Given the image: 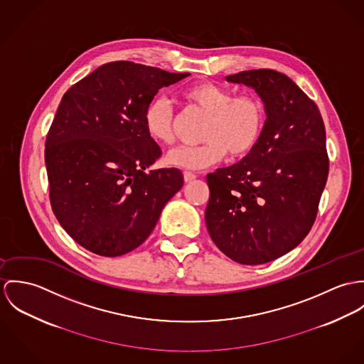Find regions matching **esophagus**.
<instances>
[{
    "mask_svg": "<svg viewBox=\"0 0 364 364\" xmlns=\"http://www.w3.org/2000/svg\"><path fill=\"white\" fill-rule=\"evenodd\" d=\"M197 178V174H194V173H191V171H184V181L186 183H191V181H194Z\"/></svg>",
    "mask_w": 364,
    "mask_h": 364,
    "instance_id": "obj_1",
    "label": "esophagus"
}]
</instances>
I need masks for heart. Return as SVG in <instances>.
Returning <instances> with one entry per match:
<instances>
[{
  "instance_id": "b5f03b06",
  "label": "heart",
  "mask_w": 364,
  "mask_h": 364,
  "mask_svg": "<svg viewBox=\"0 0 364 364\" xmlns=\"http://www.w3.org/2000/svg\"><path fill=\"white\" fill-rule=\"evenodd\" d=\"M183 99L208 114L202 128L205 142L171 149L166 156L167 164L201 170L222 162L228 152L232 156H242L257 145L265 122V110L258 97L236 96L233 90L212 82H198L183 90ZM144 125L156 144H173V109L166 97L156 96L149 102L144 113Z\"/></svg>"
}]
</instances>
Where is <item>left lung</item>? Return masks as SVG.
<instances>
[{"label": "left lung", "mask_w": 364, "mask_h": 364, "mask_svg": "<svg viewBox=\"0 0 364 364\" xmlns=\"http://www.w3.org/2000/svg\"><path fill=\"white\" fill-rule=\"evenodd\" d=\"M259 96L267 120L239 163L206 176L210 239L242 265L274 261L309 235L328 177L325 127L316 103L289 77L250 70L226 77Z\"/></svg>", "instance_id": "8db88e82"}]
</instances>
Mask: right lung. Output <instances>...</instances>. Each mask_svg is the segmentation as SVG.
<instances>
[{"label": "right lung", "instance_id": "right-lung-1", "mask_svg": "<svg viewBox=\"0 0 364 364\" xmlns=\"http://www.w3.org/2000/svg\"><path fill=\"white\" fill-rule=\"evenodd\" d=\"M188 75L114 61L63 96L44 161L53 212L83 248L103 257L132 251L183 187L178 168L149 170L162 151L146 134L144 113L159 89Z\"/></svg>", "mask_w": 364, "mask_h": 364}]
</instances>
